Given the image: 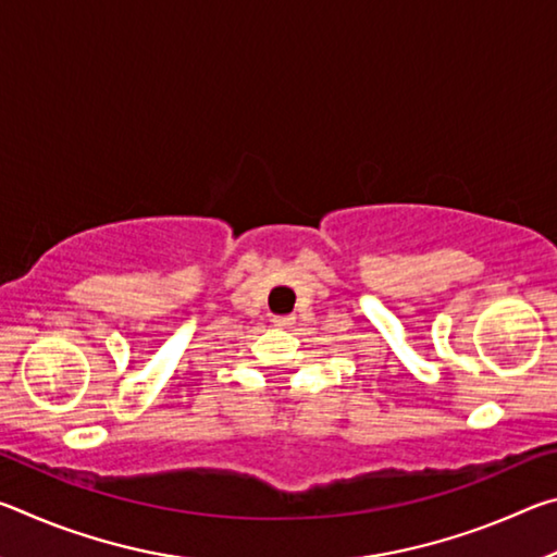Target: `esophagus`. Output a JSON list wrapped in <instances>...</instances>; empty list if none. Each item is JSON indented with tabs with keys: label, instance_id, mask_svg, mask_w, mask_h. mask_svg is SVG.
Returning a JSON list of instances; mask_svg holds the SVG:
<instances>
[{
	"label": "esophagus",
	"instance_id": "esophagus-1",
	"mask_svg": "<svg viewBox=\"0 0 557 557\" xmlns=\"http://www.w3.org/2000/svg\"><path fill=\"white\" fill-rule=\"evenodd\" d=\"M272 324H275L277 329H289L292 324H295V317L292 314H282V317H272Z\"/></svg>",
	"mask_w": 557,
	"mask_h": 557
}]
</instances>
